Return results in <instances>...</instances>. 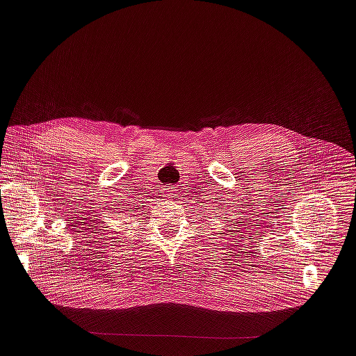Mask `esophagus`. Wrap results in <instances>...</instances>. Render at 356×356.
<instances>
[{"label":"esophagus","instance_id":"34e87169","mask_svg":"<svg viewBox=\"0 0 356 356\" xmlns=\"http://www.w3.org/2000/svg\"><path fill=\"white\" fill-rule=\"evenodd\" d=\"M168 196H170V195H168Z\"/></svg>","mask_w":356,"mask_h":356}]
</instances>
